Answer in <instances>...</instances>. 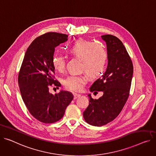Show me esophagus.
<instances>
[{
  "mask_svg": "<svg viewBox=\"0 0 156 156\" xmlns=\"http://www.w3.org/2000/svg\"><path fill=\"white\" fill-rule=\"evenodd\" d=\"M73 95H74V98L76 99L78 97L81 96V94H80V93H73Z\"/></svg>",
  "mask_w": 156,
  "mask_h": 156,
  "instance_id": "1",
  "label": "esophagus"
}]
</instances>
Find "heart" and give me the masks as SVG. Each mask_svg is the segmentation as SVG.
<instances>
[{"label": "heart", "instance_id": "heart-1", "mask_svg": "<svg viewBox=\"0 0 156 156\" xmlns=\"http://www.w3.org/2000/svg\"><path fill=\"white\" fill-rule=\"evenodd\" d=\"M68 52L80 59V69L85 71L91 78L98 76L105 69L108 55L105 48L99 43L85 39H78L68 48ZM53 66L59 72L65 69L66 61L60 55L53 56ZM87 81L84 75H71L63 81L65 87L72 91H79Z\"/></svg>", "mask_w": 156, "mask_h": 156}]
</instances>
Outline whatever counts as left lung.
Here are the masks:
<instances>
[{
  "mask_svg": "<svg viewBox=\"0 0 156 156\" xmlns=\"http://www.w3.org/2000/svg\"><path fill=\"white\" fill-rule=\"evenodd\" d=\"M105 41L108 65L105 73L91 86V91H102L98 99L88 94L89 105L83 117L90 125L102 126L113 121L122 111L129 98L133 75V64L127 51L117 37L101 36Z\"/></svg>",
  "mask_w": 156,
  "mask_h": 156,
  "instance_id": "8db88e82",
  "label": "left lung"
}]
</instances>
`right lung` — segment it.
<instances>
[{
    "label": "right lung",
    "instance_id": "1",
    "mask_svg": "<svg viewBox=\"0 0 156 156\" xmlns=\"http://www.w3.org/2000/svg\"><path fill=\"white\" fill-rule=\"evenodd\" d=\"M67 40L68 35L53 32L36 38L26 52L19 73V86L25 105L31 115L43 123L59 120L73 99L68 91L55 95L49 93L51 86H61L55 80L52 63L55 48Z\"/></svg>",
    "mask_w": 156,
    "mask_h": 156
}]
</instances>
